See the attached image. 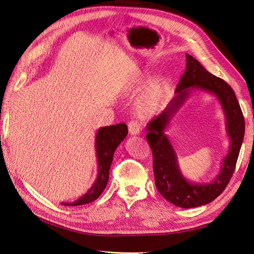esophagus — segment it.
Masks as SVG:
<instances>
[{
	"instance_id": "1",
	"label": "esophagus",
	"mask_w": 254,
	"mask_h": 254,
	"mask_svg": "<svg viewBox=\"0 0 254 254\" xmlns=\"http://www.w3.org/2000/svg\"><path fill=\"white\" fill-rule=\"evenodd\" d=\"M128 130H129V133L131 135H139L141 133V124L137 121H131L128 124Z\"/></svg>"
}]
</instances>
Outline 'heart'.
I'll list each match as a JSON object with an SVG mask.
<instances>
[{"label":"heart","mask_w":254,"mask_h":254,"mask_svg":"<svg viewBox=\"0 0 254 254\" xmlns=\"http://www.w3.org/2000/svg\"><path fill=\"white\" fill-rule=\"evenodd\" d=\"M171 91V81L166 77L155 78L146 86L136 99L140 113L150 115L163 108Z\"/></svg>","instance_id":"1"}]
</instances>
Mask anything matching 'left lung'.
I'll use <instances>...</instances> for the list:
<instances>
[{"instance_id": "left-lung-1", "label": "left lung", "mask_w": 254, "mask_h": 254, "mask_svg": "<svg viewBox=\"0 0 254 254\" xmlns=\"http://www.w3.org/2000/svg\"><path fill=\"white\" fill-rule=\"evenodd\" d=\"M186 57L187 68L177 86L176 95L165 110L146 126L148 131L146 139L152 151L153 174L159 193L176 206L190 209L210 203L228 186L243 144L245 121L233 89L225 80L206 71L194 57L189 54H186ZM199 90L217 97L225 115L226 132L230 141L219 174L209 183L190 182L184 177L173 145L165 133L187 99Z\"/></svg>"}]
</instances>
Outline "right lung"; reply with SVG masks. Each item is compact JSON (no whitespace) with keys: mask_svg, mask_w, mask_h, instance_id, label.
Returning a JSON list of instances; mask_svg holds the SVG:
<instances>
[{"mask_svg":"<svg viewBox=\"0 0 254 254\" xmlns=\"http://www.w3.org/2000/svg\"><path fill=\"white\" fill-rule=\"evenodd\" d=\"M128 134L127 125L124 123L113 126L102 127L95 134V155L97 161V176L88 191L73 202H61L63 205L87 204L101 196L109 180V171L114 151Z\"/></svg>","mask_w":254,"mask_h":254,"instance_id":"right-lung-1","label":"right lung"}]
</instances>
